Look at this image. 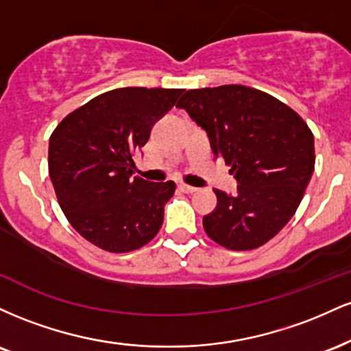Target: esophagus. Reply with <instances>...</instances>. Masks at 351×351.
Wrapping results in <instances>:
<instances>
[{"mask_svg":"<svg viewBox=\"0 0 351 351\" xmlns=\"http://www.w3.org/2000/svg\"><path fill=\"white\" fill-rule=\"evenodd\" d=\"M178 189H180V191L186 193V195H191V193L198 191V188H195V186H189V184H184V183H180V184H178Z\"/></svg>","mask_w":351,"mask_h":351,"instance_id":"1","label":"esophagus"}]
</instances>
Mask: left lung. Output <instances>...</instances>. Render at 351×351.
<instances>
[{"label":"left lung","instance_id":"obj_1","mask_svg":"<svg viewBox=\"0 0 351 351\" xmlns=\"http://www.w3.org/2000/svg\"><path fill=\"white\" fill-rule=\"evenodd\" d=\"M176 107L206 132L215 156L237 181L234 195L215 189V211L203 217L206 234L231 251L265 244L289 223L312 178L307 123L272 95L237 84L193 88Z\"/></svg>","mask_w":351,"mask_h":351}]
</instances>
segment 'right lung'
Here are the masks:
<instances>
[{"label": "right lung", "instance_id": "1", "mask_svg": "<svg viewBox=\"0 0 351 351\" xmlns=\"http://www.w3.org/2000/svg\"><path fill=\"white\" fill-rule=\"evenodd\" d=\"M181 88L122 87L88 100L49 138V176L72 228L108 252L150 243L176 184L134 176V155Z\"/></svg>", "mask_w": 351, "mask_h": 351}]
</instances>
